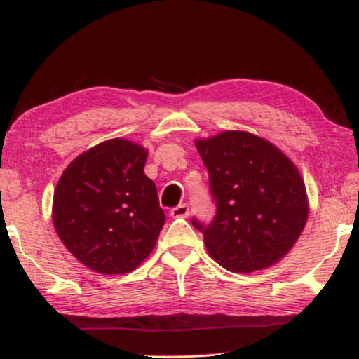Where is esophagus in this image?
Instances as JSON below:
<instances>
[{
    "instance_id": "esophagus-1",
    "label": "esophagus",
    "mask_w": 359,
    "mask_h": 359,
    "mask_svg": "<svg viewBox=\"0 0 359 359\" xmlns=\"http://www.w3.org/2000/svg\"><path fill=\"white\" fill-rule=\"evenodd\" d=\"M188 215H189V208H188V205H179V207H175V208H172L171 210V217L172 219H185V217H188Z\"/></svg>"
}]
</instances>
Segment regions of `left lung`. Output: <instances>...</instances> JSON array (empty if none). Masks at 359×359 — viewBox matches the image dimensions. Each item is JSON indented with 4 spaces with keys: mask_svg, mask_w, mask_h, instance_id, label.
I'll list each match as a JSON object with an SVG mask.
<instances>
[{
    "mask_svg": "<svg viewBox=\"0 0 359 359\" xmlns=\"http://www.w3.org/2000/svg\"><path fill=\"white\" fill-rule=\"evenodd\" d=\"M194 143L217 207L207 226L193 219L210 256L233 273L279 262L309 217L306 185L294 163L269 140L245 131H224Z\"/></svg>",
    "mask_w": 359,
    "mask_h": 359,
    "instance_id": "8db88e82",
    "label": "left lung"
}]
</instances>
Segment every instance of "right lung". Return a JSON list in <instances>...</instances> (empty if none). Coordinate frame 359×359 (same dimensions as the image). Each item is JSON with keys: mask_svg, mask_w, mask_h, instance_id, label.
<instances>
[{"mask_svg": "<svg viewBox=\"0 0 359 359\" xmlns=\"http://www.w3.org/2000/svg\"><path fill=\"white\" fill-rule=\"evenodd\" d=\"M148 151L126 139L95 144L67 165L52 203L60 241L102 274L135 270L156 247L165 212L143 172Z\"/></svg>", "mask_w": 359, "mask_h": 359, "instance_id": "right-lung-1", "label": "right lung"}]
</instances>
